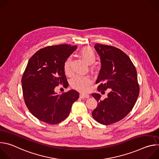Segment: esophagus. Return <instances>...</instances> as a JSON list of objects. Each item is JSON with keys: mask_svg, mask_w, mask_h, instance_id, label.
I'll return each instance as SVG.
<instances>
[{"mask_svg": "<svg viewBox=\"0 0 159 159\" xmlns=\"http://www.w3.org/2000/svg\"><path fill=\"white\" fill-rule=\"evenodd\" d=\"M89 97V95L86 94H80V98H82V99H84V98H88Z\"/></svg>", "mask_w": 159, "mask_h": 159, "instance_id": "34e87169", "label": "esophagus"}]
</instances>
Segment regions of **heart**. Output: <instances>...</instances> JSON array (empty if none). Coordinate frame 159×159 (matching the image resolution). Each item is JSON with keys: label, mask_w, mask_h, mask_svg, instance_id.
Instances as JSON below:
<instances>
[{"label": "heart", "mask_w": 159, "mask_h": 159, "mask_svg": "<svg viewBox=\"0 0 159 159\" xmlns=\"http://www.w3.org/2000/svg\"><path fill=\"white\" fill-rule=\"evenodd\" d=\"M79 55L88 63H93L96 59L94 50L90 47H84L79 52ZM71 58L68 57L63 63V70L66 74H69L71 70ZM92 81L88 77L76 76L71 81L72 87L81 92H85L89 89Z\"/></svg>", "instance_id": "b5f03b06"}]
</instances>
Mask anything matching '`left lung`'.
Masks as SVG:
<instances>
[{"label":"left lung","instance_id":"left-lung-1","mask_svg":"<svg viewBox=\"0 0 159 159\" xmlns=\"http://www.w3.org/2000/svg\"><path fill=\"white\" fill-rule=\"evenodd\" d=\"M101 57V69L96 84L102 94L108 89L107 98L92 96L98 102L92 115L98 123L109 125L123 119L132 110L138 99L140 87L137 70L129 57L120 49L97 43L94 46Z\"/></svg>","mask_w":159,"mask_h":159}]
</instances>
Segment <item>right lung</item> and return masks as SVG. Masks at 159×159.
I'll return each instance as SVG.
<instances>
[{
    "mask_svg": "<svg viewBox=\"0 0 159 159\" xmlns=\"http://www.w3.org/2000/svg\"><path fill=\"white\" fill-rule=\"evenodd\" d=\"M77 48L71 44H58L41 48L29 60L22 77L25 102L31 114L50 125L69 116L72 104L79 98L75 90L57 94L55 88L69 85L63 63Z\"/></svg>",
    "mask_w": 159,
    "mask_h": 159,
    "instance_id": "1",
    "label": "right lung"
}]
</instances>
